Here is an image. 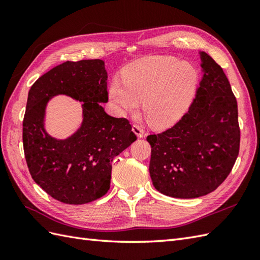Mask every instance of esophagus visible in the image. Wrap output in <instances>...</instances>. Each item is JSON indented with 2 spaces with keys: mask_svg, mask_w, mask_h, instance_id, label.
<instances>
[{
  "mask_svg": "<svg viewBox=\"0 0 260 260\" xmlns=\"http://www.w3.org/2000/svg\"><path fill=\"white\" fill-rule=\"evenodd\" d=\"M132 131H133V133L139 137V139H143L144 137V131H143L142 127L140 125H133V127H132Z\"/></svg>",
  "mask_w": 260,
  "mask_h": 260,
  "instance_id": "esophagus-1",
  "label": "esophagus"
}]
</instances>
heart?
<instances>
[{
  "label": "heart",
  "instance_id": "1",
  "mask_svg": "<svg viewBox=\"0 0 260 260\" xmlns=\"http://www.w3.org/2000/svg\"><path fill=\"white\" fill-rule=\"evenodd\" d=\"M198 82V70L191 63L174 57H152L132 64L124 81L115 79L108 93L119 114L135 113L143 101L148 123L165 127L185 113Z\"/></svg>",
  "mask_w": 260,
  "mask_h": 260
}]
</instances>
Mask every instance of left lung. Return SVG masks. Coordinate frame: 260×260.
Here are the masks:
<instances>
[{
    "label": "left lung",
    "instance_id": "left-lung-1",
    "mask_svg": "<svg viewBox=\"0 0 260 260\" xmlns=\"http://www.w3.org/2000/svg\"><path fill=\"white\" fill-rule=\"evenodd\" d=\"M202 79L196 98L173 127L147 136L150 175L162 194L194 199L214 191L238 156V106L222 68L200 51Z\"/></svg>",
    "mask_w": 260,
    "mask_h": 260
}]
</instances>
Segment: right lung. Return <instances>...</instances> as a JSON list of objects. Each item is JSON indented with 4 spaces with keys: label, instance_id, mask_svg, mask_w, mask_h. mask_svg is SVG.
I'll return each mask as SVG.
<instances>
[{
    "label": "right lung",
    "instance_id": "add662e5",
    "mask_svg": "<svg viewBox=\"0 0 260 260\" xmlns=\"http://www.w3.org/2000/svg\"><path fill=\"white\" fill-rule=\"evenodd\" d=\"M81 101L83 121L67 139L44 128L45 108L54 95ZM107 71L101 59L66 61L41 76L29 90L23 119V148L32 179L49 196L85 204L107 193L115 156L136 141L129 121L109 116Z\"/></svg>",
    "mask_w": 260,
    "mask_h": 260
}]
</instances>
